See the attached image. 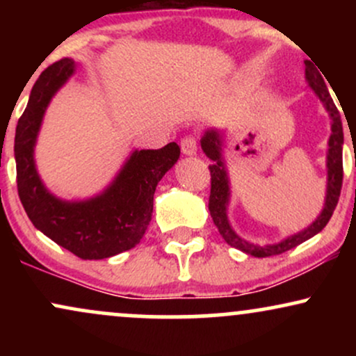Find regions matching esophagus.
I'll return each mask as SVG.
<instances>
[{"label": "esophagus", "mask_w": 356, "mask_h": 356, "mask_svg": "<svg viewBox=\"0 0 356 356\" xmlns=\"http://www.w3.org/2000/svg\"><path fill=\"white\" fill-rule=\"evenodd\" d=\"M181 150L184 155H195V152H197V142H195V137H184L181 140Z\"/></svg>", "instance_id": "34e87169"}]
</instances>
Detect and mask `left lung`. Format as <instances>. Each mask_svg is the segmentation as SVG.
<instances>
[{
    "label": "left lung",
    "mask_w": 356,
    "mask_h": 356,
    "mask_svg": "<svg viewBox=\"0 0 356 356\" xmlns=\"http://www.w3.org/2000/svg\"><path fill=\"white\" fill-rule=\"evenodd\" d=\"M305 75L308 81L309 88L313 90L314 95L321 102L323 107L328 112L330 120H332V136L328 138V152H326V169H328V181H326V195H325V206L316 219L309 224L303 231L296 232V234L288 236V238L280 241L276 244H266V246H256V244L248 243L243 238L236 234L232 229L229 219H227V206H229L231 197V186H229V175H227L226 164H224L222 157V134L218 129L206 130L201 138V147L204 154L211 159L214 164L209 165L211 170V195H209V212L211 218L214 220L216 227H218L220 236L224 241L232 248H238L244 251L246 254L254 257H268L281 254V252L289 251V249L296 248L298 244L305 243L313 236H316L323 227L328 224L332 218L334 207L338 204V197L341 192L343 182V125L341 117L338 112L337 105L330 95L328 88H326L325 80H323L321 73L314 67L309 60L305 61Z\"/></svg>",
    "instance_id": "1"
}]
</instances>
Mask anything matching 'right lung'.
<instances>
[{
    "label": "right lung",
    "mask_w": 356,
    "mask_h": 356,
    "mask_svg": "<svg viewBox=\"0 0 356 356\" xmlns=\"http://www.w3.org/2000/svg\"><path fill=\"white\" fill-rule=\"evenodd\" d=\"M75 72V61L63 58L35 81L16 125V184L36 229L81 259H104L140 243L152 219L155 187L177 162L181 149L170 142L157 150H134L112 184L95 197L63 201L53 195L36 170L35 145L48 105Z\"/></svg>",
    "instance_id": "1"
}]
</instances>
